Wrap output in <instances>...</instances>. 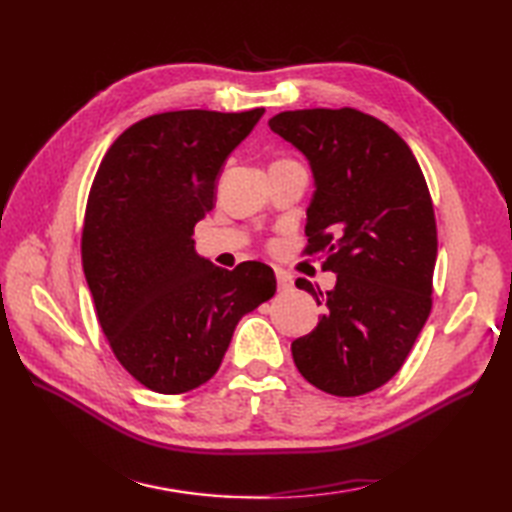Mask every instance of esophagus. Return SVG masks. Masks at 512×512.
<instances>
[{"label": "esophagus", "instance_id": "34e87169", "mask_svg": "<svg viewBox=\"0 0 512 512\" xmlns=\"http://www.w3.org/2000/svg\"><path fill=\"white\" fill-rule=\"evenodd\" d=\"M275 275H277V286H279V290H290L292 288V277H290V273H286V270H275Z\"/></svg>", "mask_w": 512, "mask_h": 512}]
</instances>
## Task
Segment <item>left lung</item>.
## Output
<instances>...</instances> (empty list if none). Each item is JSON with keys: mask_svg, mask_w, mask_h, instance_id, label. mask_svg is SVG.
<instances>
[{"mask_svg": "<svg viewBox=\"0 0 512 512\" xmlns=\"http://www.w3.org/2000/svg\"><path fill=\"white\" fill-rule=\"evenodd\" d=\"M270 129L308 158V246L336 286L317 328L292 341L301 376L332 396H363L405 363L431 312L438 231L427 180L394 129L352 107L281 112Z\"/></svg>", "mask_w": 512, "mask_h": 512, "instance_id": "8db88e82", "label": "left lung"}]
</instances>
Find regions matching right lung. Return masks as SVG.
<instances>
[{
	"instance_id": "1",
	"label": "right lung",
	"mask_w": 512,
	"mask_h": 512,
	"mask_svg": "<svg viewBox=\"0 0 512 512\" xmlns=\"http://www.w3.org/2000/svg\"><path fill=\"white\" fill-rule=\"evenodd\" d=\"M264 107L147 116L107 149L81 235L83 273L114 356L140 385L184 394L222 365L237 321L275 295L273 268L195 253L228 154Z\"/></svg>"
}]
</instances>
